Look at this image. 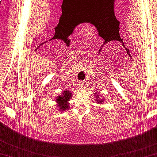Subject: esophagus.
<instances>
[{"label": "esophagus", "mask_w": 157, "mask_h": 157, "mask_svg": "<svg viewBox=\"0 0 157 157\" xmlns=\"http://www.w3.org/2000/svg\"><path fill=\"white\" fill-rule=\"evenodd\" d=\"M79 85H80L81 87H84L86 86V83H85V81H79Z\"/></svg>", "instance_id": "esophagus-1"}]
</instances>
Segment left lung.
I'll return each instance as SVG.
<instances>
[{
  "instance_id": "8db88e82",
  "label": "left lung",
  "mask_w": 157,
  "mask_h": 157,
  "mask_svg": "<svg viewBox=\"0 0 157 157\" xmlns=\"http://www.w3.org/2000/svg\"><path fill=\"white\" fill-rule=\"evenodd\" d=\"M97 96H98V95H97ZM97 96H96V97H97ZM99 102H100V103H101V102H103V101H99ZM99 102H98V103H99Z\"/></svg>"
}]
</instances>
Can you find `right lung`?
Segmentation results:
<instances>
[{"label": "right lung", "mask_w": 157, "mask_h": 157, "mask_svg": "<svg viewBox=\"0 0 157 157\" xmlns=\"http://www.w3.org/2000/svg\"><path fill=\"white\" fill-rule=\"evenodd\" d=\"M71 97V94L70 91H65L63 96H59L57 97L56 101L59 104L58 106L60 107L62 110H65L69 108L70 106H69V103H67V101L70 99Z\"/></svg>", "instance_id": "1"}]
</instances>
